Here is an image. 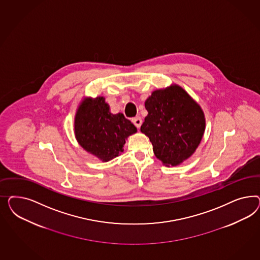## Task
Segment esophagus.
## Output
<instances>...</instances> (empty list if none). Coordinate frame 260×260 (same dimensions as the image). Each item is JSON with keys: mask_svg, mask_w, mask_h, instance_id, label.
Here are the masks:
<instances>
[{"mask_svg": "<svg viewBox=\"0 0 260 260\" xmlns=\"http://www.w3.org/2000/svg\"><path fill=\"white\" fill-rule=\"evenodd\" d=\"M133 123H134L135 126L137 127V128H139L142 125V119L139 117V116H137V117H135V118H133Z\"/></svg>", "mask_w": 260, "mask_h": 260, "instance_id": "obj_1", "label": "esophagus"}]
</instances>
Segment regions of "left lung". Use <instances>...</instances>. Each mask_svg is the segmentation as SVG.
I'll return each mask as SVG.
<instances>
[{
    "mask_svg": "<svg viewBox=\"0 0 260 260\" xmlns=\"http://www.w3.org/2000/svg\"><path fill=\"white\" fill-rule=\"evenodd\" d=\"M148 115L141 132L164 165L177 166L190 157L205 132L204 112L181 87L154 90L145 102Z\"/></svg>",
    "mask_w": 260,
    "mask_h": 260,
    "instance_id": "left-lung-1",
    "label": "left lung"
}]
</instances>
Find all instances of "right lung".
I'll use <instances>...</instances> for the list:
<instances>
[{
  "mask_svg": "<svg viewBox=\"0 0 260 260\" xmlns=\"http://www.w3.org/2000/svg\"><path fill=\"white\" fill-rule=\"evenodd\" d=\"M136 132L123 113L110 112L101 96L84 99L75 115L74 133L80 146L103 162L119 156L126 138Z\"/></svg>",
  "mask_w": 260,
  "mask_h": 260,
  "instance_id": "right-lung-1",
  "label": "right lung"
}]
</instances>
